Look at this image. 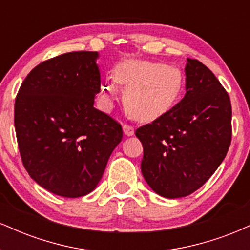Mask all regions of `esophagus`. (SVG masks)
I'll list each match as a JSON object with an SVG mask.
<instances>
[{
    "mask_svg": "<svg viewBox=\"0 0 250 250\" xmlns=\"http://www.w3.org/2000/svg\"><path fill=\"white\" fill-rule=\"evenodd\" d=\"M123 133L127 136H131V135H134V127L130 125H123Z\"/></svg>",
    "mask_w": 250,
    "mask_h": 250,
    "instance_id": "1",
    "label": "esophagus"
}]
</instances>
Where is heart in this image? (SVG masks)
Segmentation results:
<instances>
[{
    "instance_id": "obj_1",
    "label": "heart",
    "mask_w": 250,
    "mask_h": 250,
    "mask_svg": "<svg viewBox=\"0 0 250 250\" xmlns=\"http://www.w3.org/2000/svg\"><path fill=\"white\" fill-rule=\"evenodd\" d=\"M114 81H105L100 100L109 107L116 99V85L125 91V107L137 121H151L173 107L182 90V74L163 62L127 60L113 70Z\"/></svg>"
}]
</instances>
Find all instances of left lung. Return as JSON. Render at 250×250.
Returning <instances> with one entry per match:
<instances>
[{
    "instance_id": "1",
    "label": "left lung",
    "mask_w": 250,
    "mask_h": 250,
    "mask_svg": "<svg viewBox=\"0 0 250 250\" xmlns=\"http://www.w3.org/2000/svg\"><path fill=\"white\" fill-rule=\"evenodd\" d=\"M135 135L143 146L141 170L149 187L167 199L188 196L228 153L230 99L210 69L188 59L185 97Z\"/></svg>"
}]
</instances>
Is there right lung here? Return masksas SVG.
Wrapping results in <instances>:
<instances>
[{
	"label": "right lung",
	"instance_id": "obj_1",
	"mask_svg": "<svg viewBox=\"0 0 250 250\" xmlns=\"http://www.w3.org/2000/svg\"><path fill=\"white\" fill-rule=\"evenodd\" d=\"M96 51H73L40 63L15 99L14 123L25 170L63 197L96 188L121 142L119 122L94 108L101 77Z\"/></svg>",
	"mask_w": 250,
	"mask_h": 250
}]
</instances>
